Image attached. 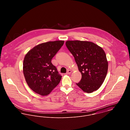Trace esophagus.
<instances>
[{
  "label": "esophagus",
  "instance_id": "esophagus-1",
  "mask_svg": "<svg viewBox=\"0 0 130 130\" xmlns=\"http://www.w3.org/2000/svg\"><path fill=\"white\" fill-rule=\"evenodd\" d=\"M72 73V71H71V70H68V71H67V73H66V74H71Z\"/></svg>",
  "mask_w": 130,
  "mask_h": 130
}]
</instances>
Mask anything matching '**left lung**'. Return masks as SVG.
<instances>
[{"instance_id": "1", "label": "left lung", "mask_w": 130, "mask_h": 130, "mask_svg": "<svg viewBox=\"0 0 130 130\" xmlns=\"http://www.w3.org/2000/svg\"><path fill=\"white\" fill-rule=\"evenodd\" d=\"M66 44L74 56L82 74V79L76 85L86 93L98 90L104 82L108 70V61L103 49L88 41L68 40Z\"/></svg>"}]
</instances>
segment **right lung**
<instances>
[{"mask_svg": "<svg viewBox=\"0 0 130 130\" xmlns=\"http://www.w3.org/2000/svg\"><path fill=\"white\" fill-rule=\"evenodd\" d=\"M63 43V40L42 43L25 56L23 73L28 87L35 93L47 95L59 83L62 76L51 61Z\"/></svg>", "mask_w": 130, "mask_h": 130, "instance_id": "add662e5", "label": "right lung"}]
</instances>
